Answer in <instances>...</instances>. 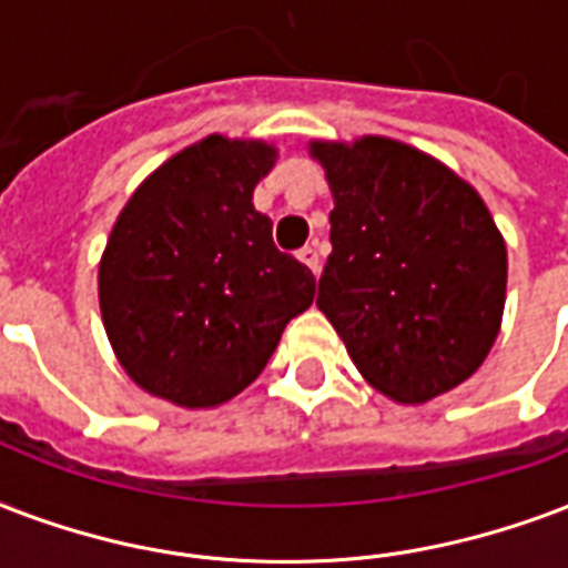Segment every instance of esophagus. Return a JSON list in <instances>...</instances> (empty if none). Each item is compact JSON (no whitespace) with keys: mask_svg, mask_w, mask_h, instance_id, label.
Masks as SVG:
<instances>
[{"mask_svg":"<svg viewBox=\"0 0 568 568\" xmlns=\"http://www.w3.org/2000/svg\"><path fill=\"white\" fill-rule=\"evenodd\" d=\"M297 258H301L303 265L310 267L313 274L322 271V258H318V250H315V246H303V250H297Z\"/></svg>","mask_w":568,"mask_h":568,"instance_id":"obj_1","label":"esophagus"}]
</instances>
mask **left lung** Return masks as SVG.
<instances>
[{
  "label": "left lung",
  "instance_id": "obj_1",
  "mask_svg": "<svg viewBox=\"0 0 568 568\" xmlns=\"http://www.w3.org/2000/svg\"><path fill=\"white\" fill-rule=\"evenodd\" d=\"M333 193L318 310L384 396L423 405L491 352L506 244L467 181L387 136L310 142Z\"/></svg>",
  "mask_w": 568,
  "mask_h": 568
}]
</instances>
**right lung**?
Masks as SVG:
<instances>
[{
  "label": "right lung",
  "instance_id": "obj_1",
  "mask_svg": "<svg viewBox=\"0 0 568 568\" xmlns=\"http://www.w3.org/2000/svg\"><path fill=\"white\" fill-rule=\"evenodd\" d=\"M276 163L262 140L211 133L142 181L98 271L106 336L145 393L214 408L250 387L315 276L280 253L253 190Z\"/></svg>",
  "mask_w": 568,
  "mask_h": 568
}]
</instances>
